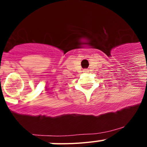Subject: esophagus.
<instances>
[{"label":"esophagus","mask_w":147,"mask_h":147,"mask_svg":"<svg viewBox=\"0 0 147 147\" xmlns=\"http://www.w3.org/2000/svg\"><path fill=\"white\" fill-rule=\"evenodd\" d=\"M88 69H85V70H83V72L84 73H88Z\"/></svg>","instance_id":"esophagus-1"}]
</instances>
